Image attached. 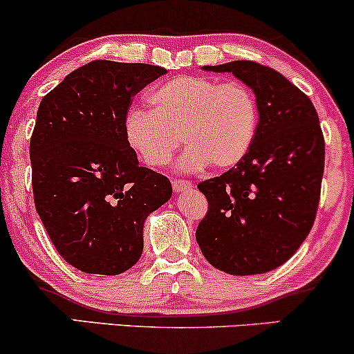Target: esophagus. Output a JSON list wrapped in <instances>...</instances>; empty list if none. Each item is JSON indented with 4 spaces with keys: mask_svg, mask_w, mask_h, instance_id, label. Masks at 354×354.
I'll use <instances>...</instances> for the list:
<instances>
[{
    "mask_svg": "<svg viewBox=\"0 0 354 354\" xmlns=\"http://www.w3.org/2000/svg\"><path fill=\"white\" fill-rule=\"evenodd\" d=\"M173 189L176 191V193H180V191H185V189H189L191 188V183L186 181V180H173Z\"/></svg>",
    "mask_w": 354,
    "mask_h": 354,
    "instance_id": "esophagus-1",
    "label": "esophagus"
}]
</instances>
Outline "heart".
Wrapping results in <instances>:
<instances>
[{
    "label": "heart",
    "mask_w": 354,
    "mask_h": 354,
    "mask_svg": "<svg viewBox=\"0 0 354 354\" xmlns=\"http://www.w3.org/2000/svg\"><path fill=\"white\" fill-rule=\"evenodd\" d=\"M148 98L153 109L131 108L124 116L126 141L148 165H168L185 140V169H230L254 143L259 109L245 84L178 76L151 89Z\"/></svg>",
    "instance_id": "obj_1"
}]
</instances>
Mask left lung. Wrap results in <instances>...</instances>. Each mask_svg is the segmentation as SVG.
Instances as JSON below:
<instances>
[{
  "label": "left lung",
  "mask_w": 354,
  "mask_h": 354,
  "mask_svg": "<svg viewBox=\"0 0 354 354\" xmlns=\"http://www.w3.org/2000/svg\"><path fill=\"white\" fill-rule=\"evenodd\" d=\"M253 89L259 124L250 153L198 185L208 213L196 230L205 258L228 274L281 266L310 234L324 171V138L311 100L281 73L254 61L203 66Z\"/></svg>",
  "instance_id": "left-lung-1"
}]
</instances>
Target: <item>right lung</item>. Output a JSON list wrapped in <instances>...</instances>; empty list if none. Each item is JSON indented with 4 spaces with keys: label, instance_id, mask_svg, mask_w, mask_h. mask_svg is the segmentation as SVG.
I'll use <instances>...</instances> for the list:
<instances>
[{
    "label": "right lung",
    "instance_id": "right-lung-1",
    "mask_svg": "<svg viewBox=\"0 0 354 354\" xmlns=\"http://www.w3.org/2000/svg\"><path fill=\"white\" fill-rule=\"evenodd\" d=\"M161 66L96 59L41 100L31 135V183L44 230L64 261L115 276L143 253V225L171 183L138 163L124 136L133 96Z\"/></svg>",
    "mask_w": 354,
    "mask_h": 354
}]
</instances>
